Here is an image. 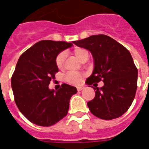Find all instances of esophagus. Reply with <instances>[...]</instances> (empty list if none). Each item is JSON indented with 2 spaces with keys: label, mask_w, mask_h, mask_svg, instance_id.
I'll list each match as a JSON object with an SVG mask.
<instances>
[{
  "label": "esophagus",
  "mask_w": 149,
  "mask_h": 149,
  "mask_svg": "<svg viewBox=\"0 0 149 149\" xmlns=\"http://www.w3.org/2000/svg\"><path fill=\"white\" fill-rule=\"evenodd\" d=\"M84 89V86H77V91H81V90H83Z\"/></svg>",
  "instance_id": "1"
}]
</instances>
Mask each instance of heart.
Segmentation results:
<instances>
[{"label": "heart", "instance_id": "heart-1", "mask_svg": "<svg viewBox=\"0 0 149 149\" xmlns=\"http://www.w3.org/2000/svg\"><path fill=\"white\" fill-rule=\"evenodd\" d=\"M86 53H88V51L86 49H83V48H77L74 51V54L76 55L79 60H81L84 55ZM65 56L66 54L64 51H62L60 54H57L55 59V63H56V67L60 69L63 68V65H64V62H65ZM83 77V74L77 73H73V72H68L65 74V80L66 82L72 84H78L81 83V79Z\"/></svg>", "mask_w": 149, "mask_h": 149}]
</instances>
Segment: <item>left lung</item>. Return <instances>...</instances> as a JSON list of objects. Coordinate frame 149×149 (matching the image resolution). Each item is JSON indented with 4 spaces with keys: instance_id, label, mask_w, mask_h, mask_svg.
<instances>
[{
    "instance_id": "1",
    "label": "left lung",
    "mask_w": 149,
    "mask_h": 149,
    "mask_svg": "<svg viewBox=\"0 0 149 149\" xmlns=\"http://www.w3.org/2000/svg\"><path fill=\"white\" fill-rule=\"evenodd\" d=\"M74 44L89 50L94 59V70L86 81L95 86V98L87 103L90 112L105 120L120 117L131 107L137 88L138 71L129 51L103 34L74 41ZM101 80L104 86L97 88Z\"/></svg>"
}]
</instances>
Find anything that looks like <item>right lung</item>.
Masks as SVG:
<instances>
[{"mask_svg":"<svg viewBox=\"0 0 149 149\" xmlns=\"http://www.w3.org/2000/svg\"><path fill=\"white\" fill-rule=\"evenodd\" d=\"M72 43L40 41L24 51L17 63L11 78L14 99L21 113L35 125H53L68 113L69 101L77 89L63 84L55 91L48 85L59 71L56 56Z\"/></svg>","mask_w":149,"mask_h":149,"instance_id":"1","label":"right lung"}]
</instances>
